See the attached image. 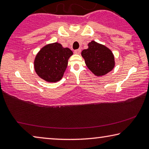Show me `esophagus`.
Returning <instances> with one entry per match:
<instances>
[{"label":"esophagus","mask_w":149,"mask_h":149,"mask_svg":"<svg viewBox=\"0 0 149 149\" xmlns=\"http://www.w3.org/2000/svg\"><path fill=\"white\" fill-rule=\"evenodd\" d=\"M74 53L75 54H79L80 52H81V49H77V50H74Z\"/></svg>","instance_id":"1"}]
</instances>
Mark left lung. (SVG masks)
<instances>
[{
    "label": "left lung",
    "instance_id": "8db88e82",
    "mask_svg": "<svg viewBox=\"0 0 149 149\" xmlns=\"http://www.w3.org/2000/svg\"><path fill=\"white\" fill-rule=\"evenodd\" d=\"M88 47L81 52V56L88 68L95 75H104L114 68V56L108 48L94 41L89 42Z\"/></svg>",
    "mask_w": 149,
    "mask_h": 149
}]
</instances>
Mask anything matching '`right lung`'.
<instances>
[{
  "label": "right lung",
  "mask_w": 149,
  "mask_h": 149,
  "mask_svg": "<svg viewBox=\"0 0 149 149\" xmlns=\"http://www.w3.org/2000/svg\"><path fill=\"white\" fill-rule=\"evenodd\" d=\"M73 52L61 44L54 42L42 47L36 55L34 68L39 76L48 82H56L62 79L69 58Z\"/></svg>",
  "instance_id": "add662e5"
}]
</instances>
